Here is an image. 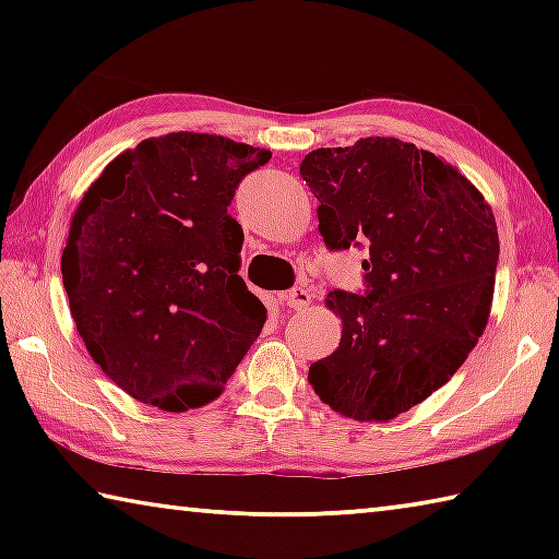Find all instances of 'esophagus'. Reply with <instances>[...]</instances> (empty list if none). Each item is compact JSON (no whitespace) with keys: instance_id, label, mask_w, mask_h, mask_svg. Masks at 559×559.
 Segmentation results:
<instances>
[{"instance_id":"obj_1","label":"esophagus","mask_w":559,"mask_h":559,"mask_svg":"<svg viewBox=\"0 0 559 559\" xmlns=\"http://www.w3.org/2000/svg\"><path fill=\"white\" fill-rule=\"evenodd\" d=\"M283 300H286L288 308L300 310V308H306L308 302H310V290L306 286H296V288H290V290L283 293Z\"/></svg>"}]
</instances>
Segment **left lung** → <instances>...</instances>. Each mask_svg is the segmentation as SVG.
Instances as JSON below:
<instances>
[{
    "instance_id": "obj_1",
    "label": "left lung",
    "mask_w": 559,
    "mask_h": 559,
    "mask_svg": "<svg viewBox=\"0 0 559 559\" xmlns=\"http://www.w3.org/2000/svg\"><path fill=\"white\" fill-rule=\"evenodd\" d=\"M300 177L328 249H370L362 296L328 293L343 337L308 382L337 414L390 421L447 384L484 335L500 251L493 212L456 167L396 138L313 150Z\"/></svg>"
}]
</instances>
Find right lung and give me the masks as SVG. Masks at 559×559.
Segmentation results:
<instances>
[{
  "label": "right lung",
  "mask_w": 559,
  "mask_h": 559,
  "mask_svg": "<svg viewBox=\"0 0 559 559\" xmlns=\"http://www.w3.org/2000/svg\"><path fill=\"white\" fill-rule=\"evenodd\" d=\"M269 150L167 132L118 155L83 194L61 257L75 330L138 402L197 409L222 394L266 323L226 212Z\"/></svg>",
  "instance_id": "right-lung-1"
}]
</instances>
